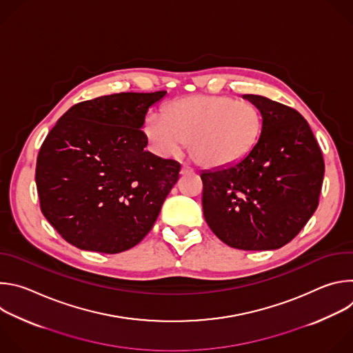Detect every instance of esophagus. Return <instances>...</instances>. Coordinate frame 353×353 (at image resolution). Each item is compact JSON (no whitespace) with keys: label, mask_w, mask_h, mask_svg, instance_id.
<instances>
[{"label":"esophagus","mask_w":353,"mask_h":353,"mask_svg":"<svg viewBox=\"0 0 353 353\" xmlns=\"http://www.w3.org/2000/svg\"><path fill=\"white\" fill-rule=\"evenodd\" d=\"M180 173H181V174H190V173H194V170H192L190 166H187V165H183V168H181Z\"/></svg>","instance_id":"esophagus-1"}]
</instances>
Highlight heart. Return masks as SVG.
I'll return each mask as SVG.
<instances>
[{
  "label": "heart",
  "instance_id": "heart-1",
  "mask_svg": "<svg viewBox=\"0 0 353 353\" xmlns=\"http://www.w3.org/2000/svg\"><path fill=\"white\" fill-rule=\"evenodd\" d=\"M142 131L161 157L177 154L188 139V152L199 166L223 169L240 163L256 148L263 114L247 100L194 94L174 100L165 113L148 112Z\"/></svg>",
  "mask_w": 353,
  "mask_h": 353
}]
</instances>
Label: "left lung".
Instances as JSON below:
<instances>
[{"mask_svg": "<svg viewBox=\"0 0 353 353\" xmlns=\"http://www.w3.org/2000/svg\"><path fill=\"white\" fill-rule=\"evenodd\" d=\"M243 99L263 114L261 137L240 163L201 173L203 211L211 230L228 245L276 250L317 210L324 159L299 112L260 94Z\"/></svg>", "mask_w": 353, "mask_h": 353, "instance_id": "left-lung-1", "label": "left lung"}]
</instances>
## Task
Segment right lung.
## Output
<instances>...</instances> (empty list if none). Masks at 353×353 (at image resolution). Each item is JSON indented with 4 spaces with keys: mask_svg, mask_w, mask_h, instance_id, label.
Here are the masks:
<instances>
[{
    "mask_svg": "<svg viewBox=\"0 0 353 353\" xmlns=\"http://www.w3.org/2000/svg\"><path fill=\"white\" fill-rule=\"evenodd\" d=\"M166 90L124 92L72 106L37 155L40 208L72 245L117 254L152 229L180 163L145 150L143 119Z\"/></svg>",
    "mask_w": 353,
    "mask_h": 353,
    "instance_id": "obj_1",
    "label": "right lung"
}]
</instances>
